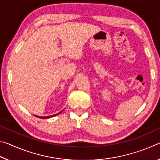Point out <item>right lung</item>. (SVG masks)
I'll list each match as a JSON object with an SVG mask.
<instances>
[{"instance_id": "obj_1", "label": "right lung", "mask_w": 160, "mask_h": 160, "mask_svg": "<svg viewBox=\"0 0 160 160\" xmlns=\"http://www.w3.org/2000/svg\"><path fill=\"white\" fill-rule=\"evenodd\" d=\"M62 112H63V111H61V112H59L58 113H57V114H55V115H53V116H36V117L39 118H51V117H53V116L59 114V113H61Z\"/></svg>"}]
</instances>
